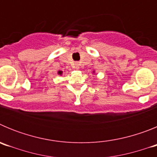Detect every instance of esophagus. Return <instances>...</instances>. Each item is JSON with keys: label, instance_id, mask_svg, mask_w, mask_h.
Segmentation results:
<instances>
[{"label": "esophagus", "instance_id": "obj_1", "mask_svg": "<svg viewBox=\"0 0 157 157\" xmlns=\"http://www.w3.org/2000/svg\"><path fill=\"white\" fill-rule=\"evenodd\" d=\"M75 68L76 69L79 68V65H78V63H75Z\"/></svg>", "mask_w": 157, "mask_h": 157}]
</instances>
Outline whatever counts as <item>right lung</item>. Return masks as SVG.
I'll return each mask as SVG.
<instances>
[{"label": "right lung", "mask_w": 157, "mask_h": 157, "mask_svg": "<svg viewBox=\"0 0 157 157\" xmlns=\"http://www.w3.org/2000/svg\"><path fill=\"white\" fill-rule=\"evenodd\" d=\"M58 74L61 75V74H62V71H59V72H58Z\"/></svg>", "instance_id": "right-lung-1"}]
</instances>
